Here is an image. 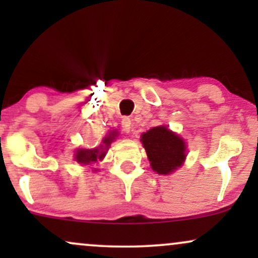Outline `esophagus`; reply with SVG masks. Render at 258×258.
Returning a JSON list of instances; mask_svg holds the SVG:
<instances>
[{
	"instance_id": "1",
	"label": "esophagus",
	"mask_w": 258,
	"mask_h": 258,
	"mask_svg": "<svg viewBox=\"0 0 258 258\" xmlns=\"http://www.w3.org/2000/svg\"><path fill=\"white\" fill-rule=\"evenodd\" d=\"M121 126H122V130L126 133H130L132 131V121L128 117H123L122 121H121Z\"/></svg>"
}]
</instances>
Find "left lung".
Wrapping results in <instances>:
<instances>
[{
  "label": "left lung",
  "mask_w": 258,
  "mask_h": 258,
  "mask_svg": "<svg viewBox=\"0 0 258 258\" xmlns=\"http://www.w3.org/2000/svg\"><path fill=\"white\" fill-rule=\"evenodd\" d=\"M141 142L146 148L154 172L171 174L184 162L185 142L167 127H153L142 135Z\"/></svg>",
  "instance_id": "left-lung-1"
}]
</instances>
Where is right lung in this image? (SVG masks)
I'll return each mask as SVG.
<instances>
[{"label": "right lung", "instance_id": "1", "mask_svg": "<svg viewBox=\"0 0 258 258\" xmlns=\"http://www.w3.org/2000/svg\"><path fill=\"white\" fill-rule=\"evenodd\" d=\"M116 136V131H111L109 132L108 136L103 138V144H100L99 148H94V149H78L75 153V160L81 165H91L97 162L98 160H102L105 156L109 146L111 144V142H114Z\"/></svg>", "mask_w": 258, "mask_h": 258}]
</instances>
